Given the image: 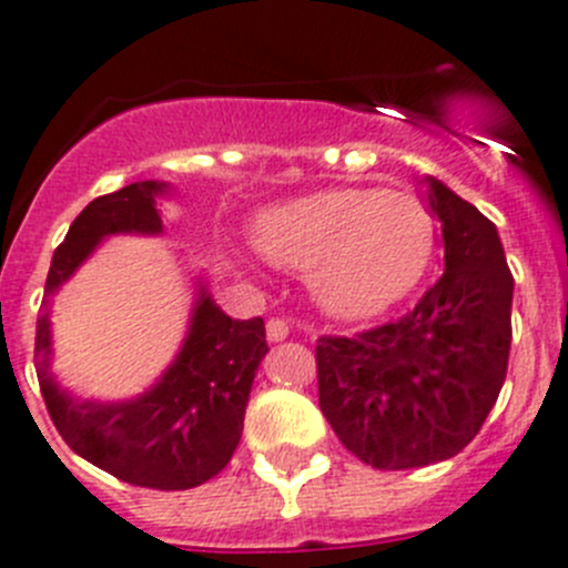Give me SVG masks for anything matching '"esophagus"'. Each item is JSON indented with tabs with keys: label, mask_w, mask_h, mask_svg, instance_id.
I'll list each match as a JSON object with an SVG mask.
<instances>
[{
	"label": "esophagus",
	"mask_w": 568,
	"mask_h": 568,
	"mask_svg": "<svg viewBox=\"0 0 568 568\" xmlns=\"http://www.w3.org/2000/svg\"><path fill=\"white\" fill-rule=\"evenodd\" d=\"M266 335L268 341H285L288 338V322L285 318H268Z\"/></svg>",
	"instance_id": "esophagus-1"
}]
</instances>
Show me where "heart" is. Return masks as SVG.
<instances>
[{
    "mask_svg": "<svg viewBox=\"0 0 568 568\" xmlns=\"http://www.w3.org/2000/svg\"><path fill=\"white\" fill-rule=\"evenodd\" d=\"M255 244L274 266L307 272L324 313L368 318L416 288L436 252V222L416 196L346 185L266 211Z\"/></svg>",
    "mask_w": 568,
    "mask_h": 568,
    "instance_id": "b5f03b06",
    "label": "heart"
}]
</instances>
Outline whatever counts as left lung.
Here are the masks:
<instances>
[{"label":"left lung","mask_w":568,"mask_h":568,"mask_svg":"<svg viewBox=\"0 0 568 568\" xmlns=\"http://www.w3.org/2000/svg\"><path fill=\"white\" fill-rule=\"evenodd\" d=\"M442 222L444 274L407 316L316 346L318 407L374 469H418L458 455L497 402L510 355L514 277L497 227L427 178Z\"/></svg>","instance_id":"1"}]
</instances>
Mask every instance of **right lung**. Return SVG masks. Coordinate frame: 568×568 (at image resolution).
Wrapping results in <instances>:
<instances>
[{"label":"right lung","mask_w":568,"mask_h":568,"mask_svg":"<svg viewBox=\"0 0 568 568\" xmlns=\"http://www.w3.org/2000/svg\"><path fill=\"white\" fill-rule=\"evenodd\" d=\"M163 194H169V185L158 180L124 185L93 200L71 222L47 274V300L36 329V368L49 416L80 458L132 486L185 491L216 477L239 447L252 379L268 352L263 318H230L200 283L183 346L144 394L124 402L80 399L60 388L49 372V296L108 235H161L158 200Z\"/></svg>","instance_id":"add662e5"}]
</instances>
